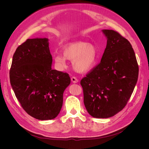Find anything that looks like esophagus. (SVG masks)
Returning a JSON list of instances; mask_svg holds the SVG:
<instances>
[{"instance_id": "34e87169", "label": "esophagus", "mask_w": 149, "mask_h": 149, "mask_svg": "<svg viewBox=\"0 0 149 149\" xmlns=\"http://www.w3.org/2000/svg\"><path fill=\"white\" fill-rule=\"evenodd\" d=\"M71 81L73 83H77L78 82V79L76 78V77H72L71 78Z\"/></svg>"}]
</instances>
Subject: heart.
I'll list each match as a JSON object with an SVG mask.
<instances>
[{
    "mask_svg": "<svg viewBox=\"0 0 149 149\" xmlns=\"http://www.w3.org/2000/svg\"><path fill=\"white\" fill-rule=\"evenodd\" d=\"M99 56L96 47L86 42H76L66 45L63 48V55L58 53L53 60L59 69L66 65V60L72 61V66L75 71L86 73L96 66Z\"/></svg>",
    "mask_w": 149,
    "mask_h": 149,
    "instance_id": "obj_1",
    "label": "heart"
}]
</instances>
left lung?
Here are the masks:
<instances>
[{
    "instance_id": "obj_1",
    "label": "left lung",
    "mask_w": 149,
    "mask_h": 149,
    "mask_svg": "<svg viewBox=\"0 0 149 149\" xmlns=\"http://www.w3.org/2000/svg\"><path fill=\"white\" fill-rule=\"evenodd\" d=\"M107 45L100 63L81 81L84 104L95 118H109L125 106L137 81L139 66L131 44L112 30H102Z\"/></svg>"
}]
</instances>
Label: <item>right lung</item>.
I'll return each instance as SVG.
<instances>
[{
  "instance_id": "obj_1",
  "label": "right lung",
  "mask_w": 149,
  "mask_h": 149,
  "mask_svg": "<svg viewBox=\"0 0 149 149\" xmlns=\"http://www.w3.org/2000/svg\"><path fill=\"white\" fill-rule=\"evenodd\" d=\"M48 38L28 39L16 49L10 81L23 109L38 120L55 119L60 113L63 93L71 83L68 73L52 69Z\"/></svg>"
}]
</instances>
